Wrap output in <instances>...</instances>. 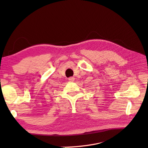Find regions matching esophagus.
<instances>
[{"mask_svg":"<svg viewBox=\"0 0 148 148\" xmlns=\"http://www.w3.org/2000/svg\"><path fill=\"white\" fill-rule=\"evenodd\" d=\"M69 80L71 82H73L75 81V78L74 77H70L69 78Z\"/></svg>","mask_w":148,"mask_h":148,"instance_id":"1","label":"esophagus"}]
</instances>
